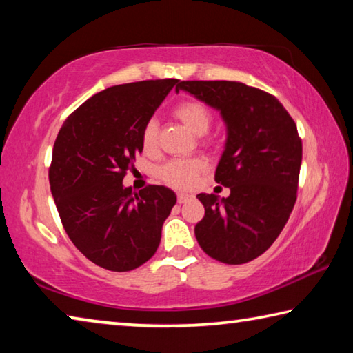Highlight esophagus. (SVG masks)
<instances>
[{
    "mask_svg": "<svg viewBox=\"0 0 353 353\" xmlns=\"http://www.w3.org/2000/svg\"><path fill=\"white\" fill-rule=\"evenodd\" d=\"M190 198H191V196L187 194V193H177V202H179V204H183V202H187Z\"/></svg>",
    "mask_w": 353,
    "mask_h": 353,
    "instance_id": "obj_1",
    "label": "esophagus"
}]
</instances>
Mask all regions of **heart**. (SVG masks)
I'll use <instances>...</instances> for the list:
<instances>
[{"instance_id": "heart-1", "label": "heart", "mask_w": 353, "mask_h": 353, "mask_svg": "<svg viewBox=\"0 0 353 353\" xmlns=\"http://www.w3.org/2000/svg\"><path fill=\"white\" fill-rule=\"evenodd\" d=\"M174 117L185 128L194 135H204L210 129L213 113L205 103L199 99H185L179 103L174 110ZM159 141V124L154 118L148 119L141 132V145L146 152H152ZM205 168V162L199 157L174 159L163 163L159 168V177L172 187L187 188L193 185L199 172Z\"/></svg>"}]
</instances>
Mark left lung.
<instances>
[{
    "instance_id": "8db88e82",
    "label": "left lung",
    "mask_w": 353,
    "mask_h": 353,
    "mask_svg": "<svg viewBox=\"0 0 353 353\" xmlns=\"http://www.w3.org/2000/svg\"><path fill=\"white\" fill-rule=\"evenodd\" d=\"M185 90L219 110L227 128L214 181L227 198L198 194L205 214L194 227L207 255L243 265L271 248L296 204L302 140L272 94L234 81H182Z\"/></svg>"
}]
</instances>
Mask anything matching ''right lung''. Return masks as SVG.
I'll return each mask as SVG.
<instances>
[{
	"label": "right lung",
	"instance_id": "1",
	"mask_svg": "<svg viewBox=\"0 0 353 353\" xmlns=\"http://www.w3.org/2000/svg\"><path fill=\"white\" fill-rule=\"evenodd\" d=\"M177 79L141 81L93 94L65 119L52 148L51 193L74 246L104 270L124 272L155 254L174 191L124 187L143 151L141 132Z\"/></svg>",
	"mask_w": 353,
	"mask_h": 353
}]
</instances>
